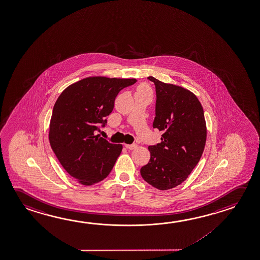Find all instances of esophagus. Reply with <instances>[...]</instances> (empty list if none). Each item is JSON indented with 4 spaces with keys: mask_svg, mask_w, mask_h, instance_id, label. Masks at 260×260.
Instances as JSON below:
<instances>
[{
    "mask_svg": "<svg viewBox=\"0 0 260 260\" xmlns=\"http://www.w3.org/2000/svg\"><path fill=\"white\" fill-rule=\"evenodd\" d=\"M125 147L128 149H136L137 145L136 144H125Z\"/></svg>",
    "mask_w": 260,
    "mask_h": 260,
    "instance_id": "34e87169",
    "label": "esophagus"
}]
</instances>
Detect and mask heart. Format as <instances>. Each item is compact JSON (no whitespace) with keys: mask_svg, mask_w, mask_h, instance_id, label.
Here are the masks:
<instances>
[{"mask_svg":"<svg viewBox=\"0 0 260 260\" xmlns=\"http://www.w3.org/2000/svg\"><path fill=\"white\" fill-rule=\"evenodd\" d=\"M138 89H143V90H148L149 91V87L146 85V84H141Z\"/></svg>","mask_w":260,"mask_h":260,"instance_id":"b5f03b06","label":"heart"}]
</instances>
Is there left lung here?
<instances>
[{
  "mask_svg": "<svg viewBox=\"0 0 260 260\" xmlns=\"http://www.w3.org/2000/svg\"><path fill=\"white\" fill-rule=\"evenodd\" d=\"M148 79L157 95L153 128L163 133L160 143L149 146L150 159L141 174L152 187L168 190L185 181L200 161L207 140L204 111L190 90Z\"/></svg>",
  "mask_w": 260,
  "mask_h": 260,
  "instance_id": "8db88e82",
  "label": "left lung"
}]
</instances>
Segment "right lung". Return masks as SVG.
I'll return each instance as SVG.
<instances>
[{
	"label": "right lung",
	"instance_id": "1",
	"mask_svg": "<svg viewBox=\"0 0 260 260\" xmlns=\"http://www.w3.org/2000/svg\"><path fill=\"white\" fill-rule=\"evenodd\" d=\"M136 79L84 78L68 86L57 99L51 114L49 141L60 165L79 183L90 186L110 174L122 150L95 135L107 123L121 89Z\"/></svg>",
	"mask_w": 260,
	"mask_h": 260
}]
</instances>
